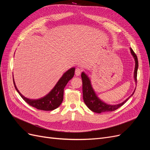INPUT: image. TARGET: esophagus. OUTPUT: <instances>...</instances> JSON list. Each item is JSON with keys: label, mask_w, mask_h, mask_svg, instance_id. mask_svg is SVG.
I'll return each instance as SVG.
<instances>
[{"label": "esophagus", "mask_w": 150, "mask_h": 150, "mask_svg": "<svg viewBox=\"0 0 150 150\" xmlns=\"http://www.w3.org/2000/svg\"><path fill=\"white\" fill-rule=\"evenodd\" d=\"M81 69H80V68H79V67H78V68H76V70H75V74L77 76H79L80 74H81Z\"/></svg>", "instance_id": "34e87169"}]
</instances>
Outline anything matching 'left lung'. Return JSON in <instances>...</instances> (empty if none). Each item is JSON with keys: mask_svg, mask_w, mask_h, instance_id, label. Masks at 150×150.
<instances>
[{"mask_svg": "<svg viewBox=\"0 0 150 150\" xmlns=\"http://www.w3.org/2000/svg\"><path fill=\"white\" fill-rule=\"evenodd\" d=\"M130 51L135 61V68L134 71V79L136 83L137 82V71L138 68V57L136 55V54L133 51V49L130 48ZM81 78L83 80V100L86 104V105L88 107L90 110L94 112L101 113L104 112L108 111H113L117 110V108H120L121 106L128 100V99L131 97L134 93L135 90L132 93L131 96L127 98L125 101L122 103H120L116 105H111V104H108L101 101L99 99L96 94L95 93L92 87L91 83L89 78L88 75L85 72H83L81 73ZM136 89V88H135Z\"/></svg>", "mask_w": 150, "mask_h": 150, "instance_id": "obj_1", "label": "left lung"}]
</instances>
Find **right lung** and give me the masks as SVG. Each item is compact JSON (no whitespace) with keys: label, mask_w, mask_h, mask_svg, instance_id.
Returning a JSON list of instances; mask_svg holds the SVG:
<instances>
[{"label":"right lung","mask_w":150,"mask_h":150,"mask_svg":"<svg viewBox=\"0 0 150 150\" xmlns=\"http://www.w3.org/2000/svg\"><path fill=\"white\" fill-rule=\"evenodd\" d=\"M75 67H71L64 72L58 81L55 86L46 96L38 99H31L24 97L16 87L13 78V84L18 93L24 100L30 106L35 108L38 110L43 111H52L61 105L63 100V94L65 86L74 75Z\"/></svg>","instance_id":"add662e5"}]
</instances>
